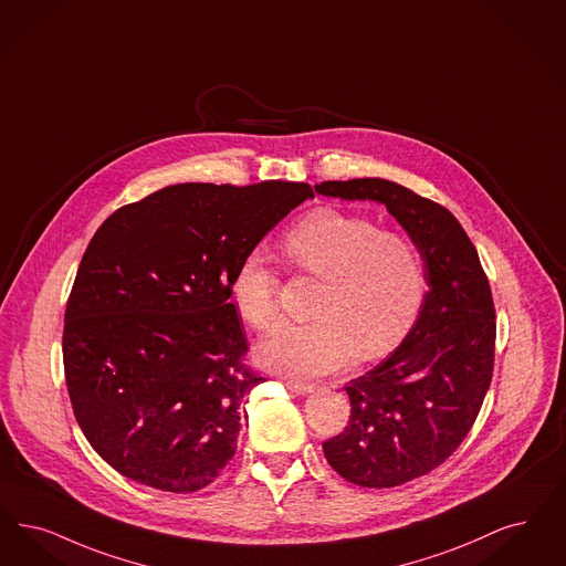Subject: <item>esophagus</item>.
<instances>
[{"mask_svg": "<svg viewBox=\"0 0 566 566\" xmlns=\"http://www.w3.org/2000/svg\"><path fill=\"white\" fill-rule=\"evenodd\" d=\"M284 385L294 391V394H310L312 389H314V385L312 384H303V381H293V379H286Z\"/></svg>", "mask_w": 566, "mask_h": 566, "instance_id": "esophagus-1", "label": "esophagus"}]
</instances>
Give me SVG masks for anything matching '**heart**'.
<instances>
[{
    "mask_svg": "<svg viewBox=\"0 0 566 566\" xmlns=\"http://www.w3.org/2000/svg\"><path fill=\"white\" fill-rule=\"evenodd\" d=\"M296 272L322 277L314 319L286 324L256 347L268 368L317 377L349 363L358 349L377 358L405 339L419 316L428 277L417 247L400 233L337 208H316L289 227L280 240ZM240 316L256 331L280 322V277L259 252H247L229 280Z\"/></svg>",
    "mask_w": 566,
    "mask_h": 566,
    "instance_id": "heart-1",
    "label": "heart"
}]
</instances>
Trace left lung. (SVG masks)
I'll return each instance as SVG.
<instances>
[{
  "label": "left lung",
  "mask_w": 566,
  "mask_h": 566,
  "mask_svg": "<svg viewBox=\"0 0 566 566\" xmlns=\"http://www.w3.org/2000/svg\"><path fill=\"white\" fill-rule=\"evenodd\" d=\"M317 193L373 200L421 252L430 293L405 340L345 387L349 423L322 444L331 468L368 489L430 474L459 449L495 363V305L465 229L440 203L385 179L324 181Z\"/></svg>",
  "instance_id": "8db88e82"
}]
</instances>
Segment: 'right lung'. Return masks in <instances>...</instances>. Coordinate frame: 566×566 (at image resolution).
Segmentation results:
<instances>
[{"label": "right lung", "instance_id": "1", "mask_svg": "<svg viewBox=\"0 0 566 566\" xmlns=\"http://www.w3.org/2000/svg\"><path fill=\"white\" fill-rule=\"evenodd\" d=\"M307 182H181L96 229L69 294L63 364L73 415L119 474L166 493L208 486L238 449L265 381L229 280Z\"/></svg>", "mask_w": 566, "mask_h": 566}]
</instances>
